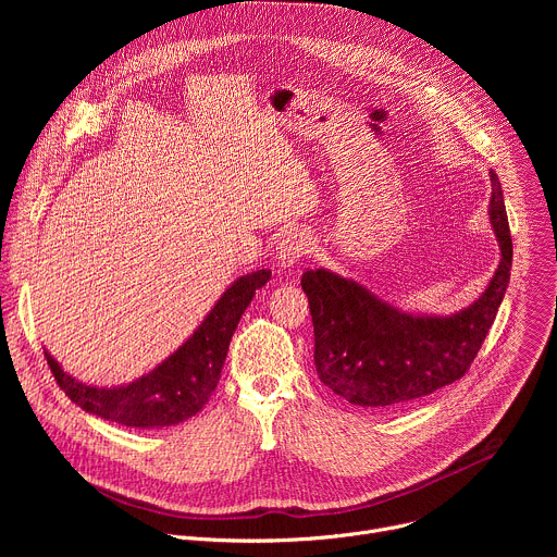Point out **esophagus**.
<instances>
[{
	"label": "esophagus",
	"mask_w": 557,
	"mask_h": 557,
	"mask_svg": "<svg viewBox=\"0 0 557 557\" xmlns=\"http://www.w3.org/2000/svg\"><path fill=\"white\" fill-rule=\"evenodd\" d=\"M312 249H314L312 235H308L306 231H288L282 235V240L277 245V262L280 267L290 269L299 264V260L308 256Z\"/></svg>",
	"instance_id": "obj_1"
}]
</instances>
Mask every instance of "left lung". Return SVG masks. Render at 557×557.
<instances>
[{
  "label": "left lung",
  "instance_id": "8db88e82",
  "mask_svg": "<svg viewBox=\"0 0 557 557\" xmlns=\"http://www.w3.org/2000/svg\"><path fill=\"white\" fill-rule=\"evenodd\" d=\"M490 178V220L500 262L487 288L467 308L447 317L414 314L333 271L301 275L312 314L317 374L348 404L399 410L458 381L479 355L509 286L513 258L500 181L494 172Z\"/></svg>",
  "mask_w": 557,
  "mask_h": 557
}]
</instances>
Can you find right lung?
<instances>
[{"mask_svg": "<svg viewBox=\"0 0 557 557\" xmlns=\"http://www.w3.org/2000/svg\"><path fill=\"white\" fill-rule=\"evenodd\" d=\"M269 280V269L237 277L174 355L127 385H88L63 372L48 350H44L46 361L67 399L99 419L140 430L178 425L196 417L209 401L220 381L237 322L256 290Z\"/></svg>", "mask_w": 557, "mask_h": 557, "instance_id": "add662e5", "label": "right lung"}]
</instances>
